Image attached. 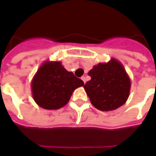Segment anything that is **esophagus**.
<instances>
[{
    "label": "esophagus",
    "mask_w": 156,
    "mask_h": 156,
    "mask_svg": "<svg viewBox=\"0 0 156 156\" xmlns=\"http://www.w3.org/2000/svg\"><path fill=\"white\" fill-rule=\"evenodd\" d=\"M81 78H82V80L83 81V83H86V78H85V77H84V76H83V77H82Z\"/></svg>",
    "instance_id": "obj_1"
}]
</instances>
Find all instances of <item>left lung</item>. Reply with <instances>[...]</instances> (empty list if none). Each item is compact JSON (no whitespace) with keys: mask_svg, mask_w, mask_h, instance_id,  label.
Segmentation results:
<instances>
[{"mask_svg":"<svg viewBox=\"0 0 156 156\" xmlns=\"http://www.w3.org/2000/svg\"><path fill=\"white\" fill-rule=\"evenodd\" d=\"M90 76L84 86L92 105L101 111L118 108L127 100L130 80L119 61L112 59L108 63H100L88 73Z\"/></svg>","mask_w":156,"mask_h":156,"instance_id":"8db88e82","label":"left lung"}]
</instances>
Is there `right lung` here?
<instances>
[{"label":"right lung","instance_id":"add662e5","mask_svg":"<svg viewBox=\"0 0 156 156\" xmlns=\"http://www.w3.org/2000/svg\"><path fill=\"white\" fill-rule=\"evenodd\" d=\"M84 85L83 80L68 72L61 62H45L33 78V98L45 109L65 106L76 88Z\"/></svg>","mask_w":156,"mask_h":156}]
</instances>
